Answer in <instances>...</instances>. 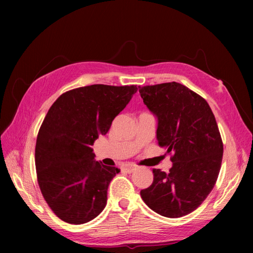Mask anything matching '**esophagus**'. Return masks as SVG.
<instances>
[{
	"instance_id": "1",
	"label": "esophagus",
	"mask_w": 253,
	"mask_h": 253,
	"mask_svg": "<svg viewBox=\"0 0 253 253\" xmlns=\"http://www.w3.org/2000/svg\"><path fill=\"white\" fill-rule=\"evenodd\" d=\"M136 169H137V166L135 164H132V163H128V164L124 165V169H125L127 173H132V171L135 170Z\"/></svg>"
}]
</instances>
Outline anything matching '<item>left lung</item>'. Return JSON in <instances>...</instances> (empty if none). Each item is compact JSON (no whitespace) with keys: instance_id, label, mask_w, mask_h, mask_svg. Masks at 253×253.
<instances>
[{"instance_id":"left-lung-1","label":"left lung","mask_w":253,"mask_h":253,"mask_svg":"<svg viewBox=\"0 0 253 253\" xmlns=\"http://www.w3.org/2000/svg\"><path fill=\"white\" fill-rule=\"evenodd\" d=\"M148 109L158 117L159 146L173 153L166 174L153 169V182L142 200L165 217H181L201 206L217 180L223 141L211 107L201 95L178 83L139 89Z\"/></svg>"}]
</instances>
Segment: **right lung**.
I'll return each mask as SVG.
<instances>
[{
  "label": "right lung",
  "instance_id": "add662e5",
  "mask_svg": "<svg viewBox=\"0 0 253 253\" xmlns=\"http://www.w3.org/2000/svg\"><path fill=\"white\" fill-rule=\"evenodd\" d=\"M137 85L91 84L63 93L38 132L35 162L40 190L57 217L84 224L103 211L120 169L94 161L93 142L105 135Z\"/></svg>",
  "mask_w": 253,
  "mask_h": 253
}]
</instances>
